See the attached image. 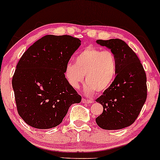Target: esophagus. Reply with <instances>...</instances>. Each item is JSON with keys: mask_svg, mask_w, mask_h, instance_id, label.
<instances>
[{"mask_svg": "<svg viewBox=\"0 0 160 160\" xmlns=\"http://www.w3.org/2000/svg\"><path fill=\"white\" fill-rule=\"evenodd\" d=\"M82 103H92L93 100H92L85 99V98H82Z\"/></svg>", "mask_w": 160, "mask_h": 160, "instance_id": "esophagus-1", "label": "esophagus"}]
</instances>
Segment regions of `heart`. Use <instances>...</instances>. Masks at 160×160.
<instances>
[{"label":"heart","mask_w":160,"mask_h":160,"mask_svg":"<svg viewBox=\"0 0 160 160\" xmlns=\"http://www.w3.org/2000/svg\"><path fill=\"white\" fill-rule=\"evenodd\" d=\"M75 62L66 64L64 70L66 80L71 87L77 89L85 75L87 84L85 91L89 95L108 89L117 72V61L114 53L93 46L81 51L75 57Z\"/></svg>","instance_id":"heart-1"}]
</instances>
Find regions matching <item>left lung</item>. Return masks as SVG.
I'll return each instance as SVG.
<instances>
[{"label":"left lung","instance_id":"left-lung-1","mask_svg":"<svg viewBox=\"0 0 160 160\" xmlns=\"http://www.w3.org/2000/svg\"><path fill=\"white\" fill-rule=\"evenodd\" d=\"M97 43L114 53L117 72L109 88L96 99L103 107L96 122L106 130L126 128L135 122L146 101V72L136 53L125 41L116 38L98 40Z\"/></svg>","mask_w":160,"mask_h":160}]
</instances>
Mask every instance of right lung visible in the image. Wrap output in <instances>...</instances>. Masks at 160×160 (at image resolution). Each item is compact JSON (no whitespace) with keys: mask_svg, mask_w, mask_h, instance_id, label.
Listing matches in <instances>:
<instances>
[{"mask_svg":"<svg viewBox=\"0 0 160 160\" xmlns=\"http://www.w3.org/2000/svg\"><path fill=\"white\" fill-rule=\"evenodd\" d=\"M81 41L70 35H48L35 41L18 62L12 78L18 113L30 126L56 127L82 97L64 70Z\"/></svg>","mask_w":160,"mask_h":160,"instance_id":"1","label":"right lung"}]
</instances>
